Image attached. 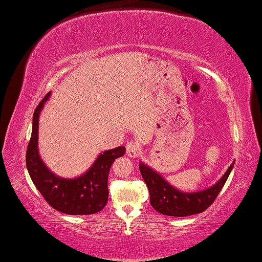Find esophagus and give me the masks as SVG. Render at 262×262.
Returning a JSON list of instances; mask_svg holds the SVG:
<instances>
[{
    "instance_id": "1",
    "label": "esophagus",
    "mask_w": 262,
    "mask_h": 262,
    "mask_svg": "<svg viewBox=\"0 0 262 262\" xmlns=\"http://www.w3.org/2000/svg\"><path fill=\"white\" fill-rule=\"evenodd\" d=\"M126 154L130 158H137L140 154L139 146L137 145L134 141H130V143L126 144Z\"/></svg>"
}]
</instances>
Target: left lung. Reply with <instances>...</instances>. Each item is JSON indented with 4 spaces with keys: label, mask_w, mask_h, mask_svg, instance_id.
Here are the masks:
<instances>
[{
    "label": "left lung",
    "mask_w": 262,
    "mask_h": 262,
    "mask_svg": "<svg viewBox=\"0 0 262 262\" xmlns=\"http://www.w3.org/2000/svg\"><path fill=\"white\" fill-rule=\"evenodd\" d=\"M232 168L233 162L221 180L209 189L193 192V193H185L171 186L152 168L144 163H140L139 166L141 176L148 187L150 205L157 212L176 217L190 216V215L203 213L207 209L226 184Z\"/></svg>",
    "instance_id": "left-lung-1"
}]
</instances>
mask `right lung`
<instances>
[{
    "mask_svg": "<svg viewBox=\"0 0 262 262\" xmlns=\"http://www.w3.org/2000/svg\"><path fill=\"white\" fill-rule=\"evenodd\" d=\"M50 93L45 96L33 114L32 135L26 150V167L30 177L45 200L58 212L69 215H89L100 212L108 201V176L114 161L125 153L119 146L101 153L84 175L62 178L46 167L38 150L39 115Z\"/></svg>",
    "mask_w": 262,
    "mask_h": 262,
    "instance_id": "1",
    "label": "right lung"
}]
</instances>
